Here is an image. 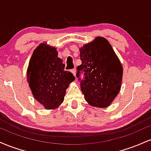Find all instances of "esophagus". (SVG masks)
Masks as SVG:
<instances>
[{
    "mask_svg": "<svg viewBox=\"0 0 151 151\" xmlns=\"http://www.w3.org/2000/svg\"><path fill=\"white\" fill-rule=\"evenodd\" d=\"M71 72H72V73L73 74V75L74 76V77H76V70L75 69H73V70H71Z\"/></svg>",
    "mask_w": 151,
    "mask_h": 151,
    "instance_id": "obj_1",
    "label": "esophagus"
}]
</instances>
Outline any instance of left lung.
Masks as SVG:
<instances>
[{
	"label": "left lung",
	"instance_id": "obj_1",
	"mask_svg": "<svg viewBox=\"0 0 151 151\" xmlns=\"http://www.w3.org/2000/svg\"><path fill=\"white\" fill-rule=\"evenodd\" d=\"M79 52L81 65L77 67V77L84 71L81 89L84 99L91 106H109L121 89L123 66L120 60L109 41L99 36L79 48Z\"/></svg>",
	"mask_w": 151,
	"mask_h": 151
}]
</instances>
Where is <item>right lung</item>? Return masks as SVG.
<instances>
[{
    "mask_svg": "<svg viewBox=\"0 0 151 151\" xmlns=\"http://www.w3.org/2000/svg\"><path fill=\"white\" fill-rule=\"evenodd\" d=\"M27 79L34 98L50 110L62 104L66 90L75 77L65 71V65L58 58L56 48L41 43L29 62Z\"/></svg>",
    "mask_w": 151,
    "mask_h": 151,
    "instance_id": "1",
    "label": "right lung"
}]
</instances>
